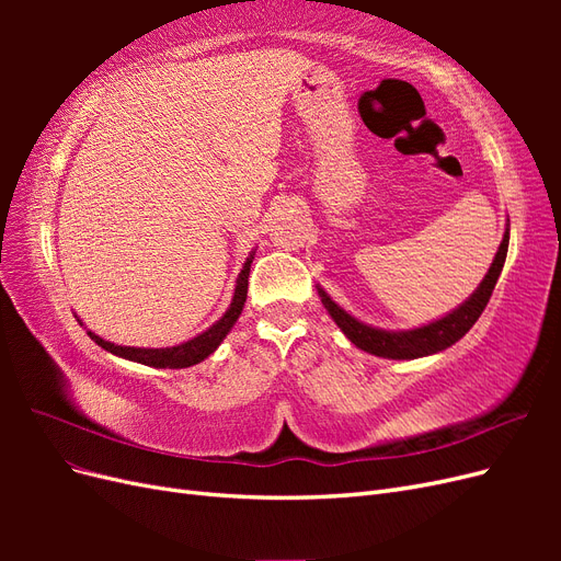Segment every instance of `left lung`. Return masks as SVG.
Masks as SVG:
<instances>
[{
    "label": "left lung",
    "mask_w": 561,
    "mask_h": 561,
    "mask_svg": "<svg viewBox=\"0 0 561 561\" xmlns=\"http://www.w3.org/2000/svg\"><path fill=\"white\" fill-rule=\"evenodd\" d=\"M507 243H511V219H507V225H505V233H503V241L496 250V257H494V262H491L482 283L478 285V290H474L463 304H458L454 311L445 313L437 320H431L421 328L383 330V328L367 325V322L358 320L346 309L339 307V304L325 290H322L320 285H316L318 297L322 301V307L328 309V313L339 325V330H342L348 342L358 346L360 351L377 355V358H388V360L426 358V355H433V353H439V351L454 346L458 339L466 336V332L474 325V322H478L491 293H494L501 271H503V264L507 257Z\"/></svg>",
    "instance_id": "1"
}]
</instances>
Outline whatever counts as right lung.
Masks as SVG:
<instances>
[{"label": "right lung", "mask_w": 561, "mask_h": 561, "mask_svg": "<svg viewBox=\"0 0 561 561\" xmlns=\"http://www.w3.org/2000/svg\"><path fill=\"white\" fill-rule=\"evenodd\" d=\"M252 260H254V250L248 254L241 274H239V278H236L233 297H231V304L225 311V316L215 320L208 330H203L201 334L192 336L190 342H182L178 346H165V348H140V346H118L114 342H107V339H103V336H98L91 330H87V334L100 348H105L107 353L118 355V358L130 360V363H140V365L157 367V369H182V367L198 365L201 360H206L210 353L217 351V346L225 342V336L236 325V320H239V316L245 307V299H248V276H250ZM79 325H83L81 320H79Z\"/></svg>", "instance_id": "obj_1"}]
</instances>
